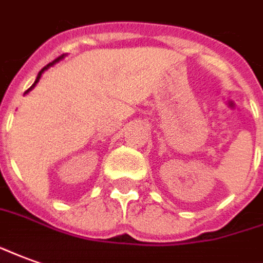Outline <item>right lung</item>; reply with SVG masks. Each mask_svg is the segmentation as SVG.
<instances>
[{
    "label": "right lung",
    "instance_id": "1",
    "mask_svg": "<svg viewBox=\"0 0 263 263\" xmlns=\"http://www.w3.org/2000/svg\"><path fill=\"white\" fill-rule=\"evenodd\" d=\"M62 58H64V55H62V57H58V58H57V60H55V61H52V62H49L48 65H45V67L42 68L41 71H40V72H38V75H36V80H35V82H34V84H32V85H31V87L28 88V89H27V91H25V93H28L29 91H31V89H32V88L35 87L36 84H38V81H40V78H41V75H42V72H44V71H45V69H48L49 67H51V65H54L55 62H58L60 61V60H62Z\"/></svg>",
    "mask_w": 263,
    "mask_h": 263
}]
</instances>
